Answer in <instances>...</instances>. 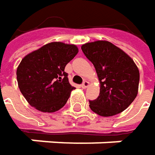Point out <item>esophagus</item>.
Listing matches in <instances>:
<instances>
[{
    "label": "esophagus",
    "instance_id": "esophagus-1",
    "mask_svg": "<svg viewBox=\"0 0 155 155\" xmlns=\"http://www.w3.org/2000/svg\"><path fill=\"white\" fill-rule=\"evenodd\" d=\"M89 86V82L87 81H84L83 82H82V84L81 85V87L82 88V89H85V88H87Z\"/></svg>",
    "mask_w": 155,
    "mask_h": 155
}]
</instances>
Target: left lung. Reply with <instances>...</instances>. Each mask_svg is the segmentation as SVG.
<instances>
[{
  "mask_svg": "<svg viewBox=\"0 0 155 155\" xmlns=\"http://www.w3.org/2000/svg\"><path fill=\"white\" fill-rule=\"evenodd\" d=\"M85 56L93 64L98 74L100 96L90 101V108L102 117L124 111L138 92L139 70L133 59L108 41L99 40L81 46Z\"/></svg>",
  "mask_w": 155,
  "mask_h": 155,
  "instance_id": "obj_1",
  "label": "left lung"
}]
</instances>
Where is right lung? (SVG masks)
<instances>
[{
	"instance_id": "add662e5",
	"label": "right lung",
	"mask_w": 155,
	"mask_h": 155,
	"mask_svg": "<svg viewBox=\"0 0 155 155\" xmlns=\"http://www.w3.org/2000/svg\"><path fill=\"white\" fill-rule=\"evenodd\" d=\"M78 54L75 45L52 42L27 54L17 69L19 91L42 112H54L67 102L75 89L69 83L65 65Z\"/></svg>"
}]
</instances>
